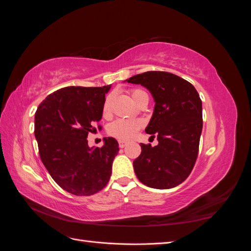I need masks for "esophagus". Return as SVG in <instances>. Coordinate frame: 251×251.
Segmentation results:
<instances>
[{"mask_svg":"<svg viewBox=\"0 0 251 251\" xmlns=\"http://www.w3.org/2000/svg\"><path fill=\"white\" fill-rule=\"evenodd\" d=\"M118 144H119V148H125L126 146V141H125V140H118Z\"/></svg>","mask_w":251,"mask_h":251,"instance_id":"34e87169","label":"esophagus"}]
</instances>
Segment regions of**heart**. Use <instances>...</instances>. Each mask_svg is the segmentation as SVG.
I'll list each match as a JSON object with an SVG mask.
<instances>
[{"mask_svg": "<svg viewBox=\"0 0 251 251\" xmlns=\"http://www.w3.org/2000/svg\"><path fill=\"white\" fill-rule=\"evenodd\" d=\"M132 100L138 103L141 98L148 97V94L141 89H134L131 91ZM110 103L111 96L105 98L102 104V115L108 116L110 114ZM143 123L140 119H116L111 123L108 126L109 135L121 140H128L134 137L138 130L142 127Z\"/></svg>", "mask_w": 251, "mask_h": 251, "instance_id": "b5f03b06", "label": "heart"}]
</instances>
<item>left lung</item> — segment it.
I'll list each match as a JSON object with an SVG mask.
<instances>
[{
    "label": "left lung",
    "instance_id": "8db88e82",
    "mask_svg": "<svg viewBox=\"0 0 251 251\" xmlns=\"http://www.w3.org/2000/svg\"><path fill=\"white\" fill-rule=\"evenodd\" d=\"M151 93L155 109L146 132L158 146L140 143L133 165L140 182L153 188H172L192 173L202 132V101L191 82L164 71H148L126 79Z\"/></svg>",
    "mask_w": 251,
    "mask_h": 251
}]
</instances>
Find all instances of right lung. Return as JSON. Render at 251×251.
Wrapping results in <instances>:
<instances>
[{
  "label": "right lung",
  "mask_w": 251,
  "mask_h": 251,
  "mask_svg": "<svg viewBox=\"0 0 251 251\" xmlns=\"http://www.w3.org/2000/svg\"><path fill=\"white\" fill-rule=\"evenodd\" d=\"M110 88L59 89L45 98L35 112L34 135L41 160L52 179L72 195H94L110 180L118 142L109 137L101 148H89L87 140L101 119Z\"/></svg>",
  "instance_id": "add662e5"
}]
</instances>
